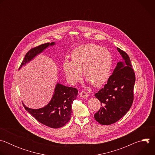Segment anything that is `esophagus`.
Wrapping results in <instances>:
<instances>
[{"instance_id": "34e87169", "label": "esophagus", "mask_w": 155, "mask_h": 155, "mask_svg": "<svg viewBox=\"0 0 155 155\" xmlns=\"http://www.w3.org/2000/svg\"><path fill=\"white\" fill-rule=\"evenodd\" d=\"M80 96L81 97V98H84V99H86L87 98L88 96H89V95H88V94L86 92V91H81L80 93Z\"/></svg>"}]
</instances>
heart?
<instances>
[{"label": "heart", "mask_w": 155, "mask_h": 155, "mask_svg": "<svg viewBox=\"0 0 155 155\" xmlns=\"http://www.w3.org/2000/svg\"><path fill=\"white\" fill-rule=\"evenodd\" d=\"M71 59H64L63 72L68 80L76 84L81 78L82 71L88 83L100 87L108 80L113 67V56L108 49L94 43H87L75 48Z\"/></svg>", "instance_id": "heart-1"}]
</instances>
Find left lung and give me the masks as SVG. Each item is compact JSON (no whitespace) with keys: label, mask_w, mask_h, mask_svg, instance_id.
Instances as JSON below:
<instances>
[{"label":"left lung","mask_w":155,"mask_h":155,"mask_svg":"<svg viewBox=\"0 0 155 155\" xmlns=\"http://www.w3.org/2000/svg\"><path fill=\"white\" fill-rule=\"evenodd\" d=\"M117 50L123 59L117 63L104 88L95 94L102 107L94 117L103 125L115 123L121 119L129 110L134 99L136 77L130 60L126 53L119 48Z\"/></svg>","instance_id":"8db88e82"}]
</instances>
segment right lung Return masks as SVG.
<instances>
[{
	"label": "right lung",
	"instance_id": "obj_1",
	"mask_svg": "<svg viewBox=\"0 0 155 155\" xmlns=\"http://www.w3.org/2000/svg\"><path fill=\"white\" fill-rule=\"evenodd\" d=\"M56 44L55 42L47 43L31 49L26 53L19 70L47 48ZM77 88L66 86L57 82L53 96L47 105L37 109L29 108L24 104L23 106L32 116L41 124L51 128H59L64 126L70 120L72 104L77 99Z\"/></svg>",
	"mask_w": 155,
	"mask_h": 155
}]
</instances>
